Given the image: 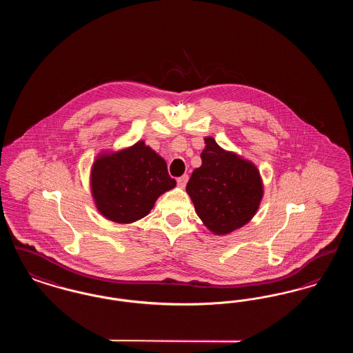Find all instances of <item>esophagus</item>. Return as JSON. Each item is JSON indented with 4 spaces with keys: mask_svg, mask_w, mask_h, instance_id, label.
<instances>
[{
    "mask_svg": "<svg viewBox=\"0 0 353 353\" xmlns=\"http://www.w3.org/2000/svg\"><path fill=\"white\" fill-rule=\"evenodd\" d=\"M188 180H189L188 174H184V176H181V177H179V179H177V185H179L180 188H185V185L188 183Z\"/></svg>",
    "mask_w": 353,
    "mask_h": 353,
    "instance_id": "34e87169",
    "label": "esophagus"
}]
</instances>
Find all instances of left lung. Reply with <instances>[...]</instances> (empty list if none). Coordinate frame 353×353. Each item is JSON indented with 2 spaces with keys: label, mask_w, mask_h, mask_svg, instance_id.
Here are the masks:
<instances>
[{
  "label": "left lung",
  "mask_w": 353,
  "mask_h": 353,
  "mask_svg": "<svg viewBox=\"0 0 353 353\" xmlns=\"http://www.w3.org/2000/svg\"><path fill=\"white\" fill-rule=\"evenodd\" d=\"M202 164L193 170L186 193L202 223L213 234H230L252 221L263 199L259 169L235 152L205 137Z\"/></svg>",
  "instance_id": "8db88e82"
}]
</instances>
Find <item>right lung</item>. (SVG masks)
Listing matches in <instances>:
<instances>
[{"instance_id": "right-lung-1", "label": "right lung", "mask_w": 353, "mask_h": 353, "mask_svg": "<svg viewBox=\"0 0 353 353\" xmlns=\"http://www.w3.org/2000/svg\"><path fill=\"white\" fill-rule=\"evenodd\" d=\"M176 186L165 160L144 140L119 151H103L92 163L90 188L104 219L132 223L150 214L156 200Z\"/></svg>"}]
</instances>
